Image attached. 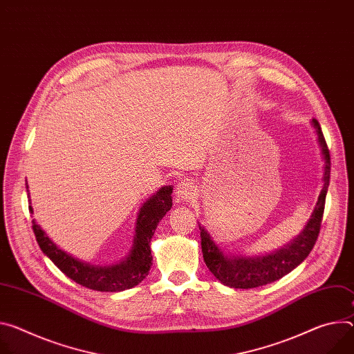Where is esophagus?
<instances>
[{
	"mask_svg": "<svg viewBox=\"0 0 354 354\" xmlns=\"http://www.w3.org/2000/svg\"><path fill=\"white\" fill-rule=\"evenodd\" d=\"M195 194H196V187H195L194 182L189 179H183V180L178 182L176 189H175V199L178 202H187L190 199H194Z\"/></svg>",
	"mask_w": 354,
	"mask_h": 354,
	"instance_id": "34e87169",
	"label": "esophagus"
}]
</instances>
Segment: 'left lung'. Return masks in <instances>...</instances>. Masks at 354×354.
<instances>
[{
  "label": "left lung",
  "mask_w": 354,
  "mask_h": 354,
  "mask_svg": "<svg viewBox=\"0 0 354 354\" xmlns=\"http://www.w3.org/2000/svg\"><path fill=\"white\" fill-rule=\"evenodd\" d=\"M312 125L316 130L317 141L322 148V155L325 159V172H324V187L320 190L317 198V203L315 210L306 223L304 232L283 248L274 251L271 254L263 257H227L217 247V244L212 240L207 230L199 223L201 239H202V252L203 260L210 270V272L224 285L230 288H257L263 286L270 282H274L288 272L297 268L309 252L312 251L316 239L320 232V224H322L324 210H325V199L329 187L330 179V153L326 145L322 128L316 118L312 120Z\"/></svg>",
  "instance_id": "obj_1"
}]
</instances>
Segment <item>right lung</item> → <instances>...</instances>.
<instances>
[{
	"instance_id": "add662e5",
	"label": "right lung",
	"mask_w": 354,
	"mask_h": 354,
	"mask_svg": "<svg viewBox=\"0 0 354 354\" xmlns=\"http://www.w3.org/2000/svg\"><path fill=\"white\" fill-rule=\"evenodd\" d=\"M25 185L29 198L28 183ZM171 194L172 186H164L142 205L137 217L133 250L124 261L115 266L100 267L80 261L66 251L59 248L45 234L35 220H32V229H34L37 241L44 254L48 255L52 263L66 277L82 286L94 289V291L120 292L124 291V289H130L138 285L148 275L152 266L149 243L158 223L172 207ZM29 212H34L32 206H29Z\"/></svg>"
}]
</instances>
